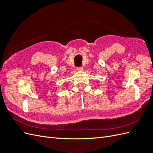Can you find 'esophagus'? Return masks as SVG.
Wrapping results in <instances>:
<instances>
[{
  "label": "esophagus",
  "instance_id": "34e87169",
  "mask_svg": "<svg viewBox=\"0 0 153 153\" xmlns=\"http://www.w3.org/2000/svg\"><path fill=\"white\" fill-rule=\"evenodd\" d=\"M76 70L78 71H83V68L82 67H79V68H76Z\"/></svg>",
  "mask_w": 153,
  "mask_h": 153
}]
</instances>
